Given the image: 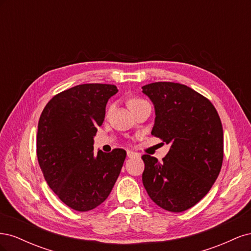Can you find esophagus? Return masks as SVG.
<instances>
[{
  "instance_id": "34e87169",
  "label": "esophagus",
  "mask_w": 251,
  "mask_h": 251,
  "mask_svg": "<svg viewBox=\"0 0 251 251\" xmlns=\"http://www.w3.org/2000/svg\"><path fill=\"white\" fill-rule=\"evenodd\" d=\"M126 156L128 158H133V157H139V154L133 151H126Z\"/></svg>"
}]
</instances>
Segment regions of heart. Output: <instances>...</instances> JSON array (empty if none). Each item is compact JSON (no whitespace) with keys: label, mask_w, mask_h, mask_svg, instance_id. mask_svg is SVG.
<instances>
[{"label":"heart","mask_w":251,"mask_h":251,"mask_svg":"<svg viewBox=\"0 0 251 251\" xmlns=\"http://www.w3.org/2000/svg\"><path fill=\"white\" fill-rule=\"evenodd\" d=\"M146 102H147L146 100H140V98H137V97H134V98H131V100H128L127 104H128V107H130V109L132 110L133 108L138 107V105H140L142 103H146Z\"/></svg>","instance_id":"1"}]
</instances>
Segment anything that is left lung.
I'll list each match as a JSON object with an SVG mask.
<instances>
[{
    "mask_svg": "<svg viewBox=\"0 0 251 251\" xmlns=\"http://www.w3.org/2000/svg\"><path fill=\"white\" fill-rule=\"evenodd\" d=\"M155 108L151 135L171 144L162 162L143 155L142 183L158 206L193 207L217 180L223 162V127L206 97L185 85L158 81L142 87Z\"/></svg>",
    "mask_w": 251,
    "mask_h": 251,
    "instance_id": "left-lung-1",
    "label": "left lung"
}]
</instances>
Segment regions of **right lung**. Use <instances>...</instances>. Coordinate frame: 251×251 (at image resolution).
Masks as SVG:
<instances>
[{"mask_svg":"<svg viewBox=\"0 0 251 251\" xmlns=\"http://www.w3.org/2000/svg\"><path fill=\"white\" fill-rule=\"evenodd\" d=\"M118 92L107 83H83L55 95L43 110L36 154L49 187L77 211L97 207L108 198L126 151H94V136L104 120L105 105Z\"/></svg>","mask_w":251,"mask_h":251,"instance_id":"add662e5","label":"right lung"}]
</instances>
